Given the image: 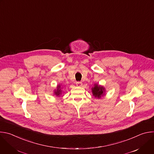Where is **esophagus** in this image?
<instances>
[{
  "label": "esophagus",
  "mask_w": 154,
  "mask_h": 154,
  "mask_svg": "<svg viewBox=\"0 0 154 154\" xmlns=\"http://www.w3.org/2000/svg\"><path fill=\"white\" fill-rule=\"evenodd\" d=\"M76 85H77V86H79V87H80V86H82L83 84H82V83L81 82H77L76 83Z\"/></svg>",
  "instance_id": "obj_1"
}]
</instances>
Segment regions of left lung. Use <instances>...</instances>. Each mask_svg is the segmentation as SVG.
I'll use <instances>...</instances> for the list:
<instances>
[{"mask_svg":"<svg viewBox=\"0 0 154 154\" xmlns=\"http://www.w3.org/2000/svg\"><path fill=\"white\" fill-rule=\"evenodd\" d=\"M92 93L95 97L100 98L101 96L104 95L105 93V88L97 84H94V86L92 88Z\"/></svg>","mask_w":154,"mask_h":154,"instance_id":"left-lung-1","label":"left lung"}]
</instances>
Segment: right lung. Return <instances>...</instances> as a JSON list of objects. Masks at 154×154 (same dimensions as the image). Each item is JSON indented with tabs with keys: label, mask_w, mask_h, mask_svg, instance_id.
Instances as JSON below:
<instances>
[{
	"label": "right lung",
	"mask_w": 154,
	"mask_h": 154,
	"mask_svg": "<svg viewBox=\"0 0 154 154\" xmlns=\"http://www.w3.org/2000/svg\"><path fill=\"white\" fill-rule=\"evenodd\" d=\"M61 89H60V85H58L57 86V90H55V91H54V93H55V94L57 96H60V94H61Z\"/></svg>",
	"instance_id": "1"
}]
</instances>
